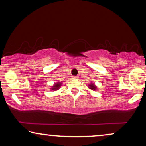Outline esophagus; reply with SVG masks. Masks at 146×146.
Listing matches in <instances>:
<instances>
[{
    "label": "esophagus",
    "instance_id": "obj_1",
    "mask_svg": "<svg viewBox=\"0 0 146 146\" xmlns=\"http://www.w3.org/2000/svg\"><path fill=\"white\" fill-rule=\"evenodd\" d=\"M78 76H72V78L73 79H77V78H78Z\"/></svg>",
    "mask_w": 146,
    "mask_h": 146
}]
</instances>
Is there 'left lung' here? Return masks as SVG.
Segmentation results:
<instances>
[{
  "instance_id": "8db88e82",
  "label": "left lung",
  "mask_w": 146,
  "mask_h": 146,
  "mask_svg": "<svg viewBox=\"0 0 146 146\" xmlns=\"http://www.w3.org/2000/svg\"><path fill=\"white\" fill-rule=\"evenodd\" d=\"M90 88L92 89V90H96V86L94 84H90Z\"/></svg>"
}]
</instances>
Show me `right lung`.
Here are the masks:
<instances>
[{"instance_id":"add662e5","label":"right lung","mask_w":146,"mask_h":146,"mask_svg":"<svg viewBox=\"0 0 146 146\" xmlns=\"http://www.w3.org/2000/svg\"><path fill=\"white\" fill-rule=\"evenodd\" d=\"M61 84H62L60 82H58L56 84H54V86L52 90H57L60 88V86Z\"/></svg>"}]
</instances>
